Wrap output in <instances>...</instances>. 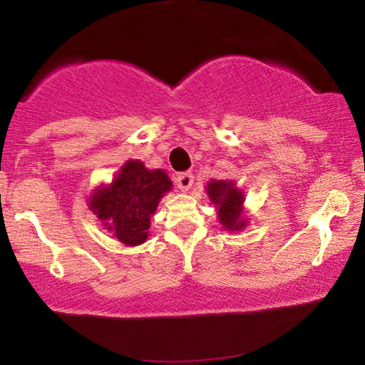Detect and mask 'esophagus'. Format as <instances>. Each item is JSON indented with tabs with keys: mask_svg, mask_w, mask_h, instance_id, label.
Returning <instances> with one entry per match:
<instances>
[{
	"mask_svg": "<svg viewBox=\"0 0 365 365\" xmlns=\"http://www.w3.org/2000/svg\"><path fill=\"white\" fill-rule=\"evenodd\" d=\"M192 182H194V176L191 173H182V174H178V176H176V184L182 192L189 191V187L192 186Z\"/></svg>",
	"mask_w": 365,
	"mask_h": 365,
	"instance_id": "1",
	"label": "esophagus"
}]
</instances>
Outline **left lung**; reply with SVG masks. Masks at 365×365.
<instances>
[{
  "instance_id": "8db88e82",
  "label": "left lung",
  "mask_w": 365,
  "mask_h": 365,
  "mask_svg": "<svg viewBox=\"0 0 365 365\" xmlns=\"http://www.w3.org/2000/svg\"><path fill=\"white\" fill-rule=\"evenodd\" d=\"M207 196L217 209V217L221 226L226 231H241L246 226V219L242 217L244 194L234 186L232 181L207 182Z\"/></svg>"
}]
</instances>
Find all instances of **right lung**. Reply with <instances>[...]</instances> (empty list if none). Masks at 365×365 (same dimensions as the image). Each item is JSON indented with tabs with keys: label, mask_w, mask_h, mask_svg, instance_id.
<instances>
[{
	"label": "right lung",
	"mask_w": 365,
	"mask_h": 365,
	"mask_svg": "<svg viewBox=\"0 0 365 365\" xmlns=\"http://www.w3.org/2000/svg\"><path fill=\"white\" fill-rule=\"evenodd\" d=\"M173 182L163 169L144 168L141 161H126L109 186L89 197V207L109 232L124 246H138L148 239L153 214Z\"/></svg>",
	"instance_id": "obj_1"
}]
</instances>
